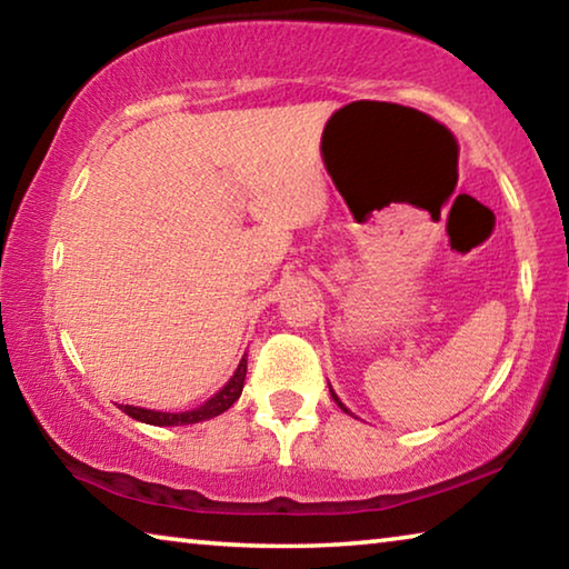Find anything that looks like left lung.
<instances>
[{
    "instance_id": "left-lung-1",
    "label": "left lung",
    "mask_w": 569,
    "mask_h": 569,
    "mask_svg": "<svg viewBox=\"0 0 569 569\" xmlns=\"http://www.w3.org/2000/svg\"><path fill=\"white\" fill-rule=\"evenodd\" d=\"M331 397H333V401H336V403H339V407H341V409H343V411H349V409H346V407H343V403H341V401H339V397H336V393H333V391H331Z\"/></svg>"
}]
</instances>
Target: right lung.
Returning <instances> with one entry per match:
<instances>
[{
  "instance_id": "add662e5",
  "label": "right lung",
  "mask_w": 569,
  "mask_h": 569,
  "mask_svg": "<svg viewBox=\"0 0 569 569\" xmlns=\"http://www.w3.org/2000/svg\"><path fill=\"white\" fill-rule=\"evenodd\" d=\"M246 369H248V361L246 356L240 359L238 369L230 381L226 383L223 389H220L216 397H210L203 407L198 409H190V411H180V413H168V411H152V409H140V407H130V403H120V409L128 413V417L138 419V421H146L152 423V427H182V423H198V421H206V419H213L218 413H223L226 409L233 407L238 401L240 391H243V383H246Z\"/></svg>"
}]
</instances>
